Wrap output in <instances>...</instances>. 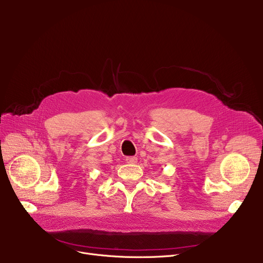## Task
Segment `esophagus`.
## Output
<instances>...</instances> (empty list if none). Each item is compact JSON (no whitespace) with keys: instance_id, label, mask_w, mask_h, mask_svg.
I'll return each mask as SVG.
<instances>
[{"instance_id":"obj_1","label":"esophagus","mask_w":263,"mask_h":263,"mask_svg":"<svg viewBox=\"0 0 263 263\" xmlns=\"http://www.w3.org/2000/svg\"><path fill=\"white\" fill-rule=\"evenodd\" d=\"M126 162L128 164H135L137 162V158L136 157H127Z\"/></svg>"}]
</instances>
